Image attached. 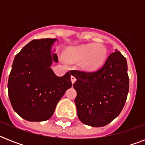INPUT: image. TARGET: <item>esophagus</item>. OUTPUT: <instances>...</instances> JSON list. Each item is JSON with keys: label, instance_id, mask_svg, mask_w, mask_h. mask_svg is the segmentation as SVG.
Segmentation results:
<instances>
[{"label": "esophagus", "instance_id": "obj_1", "mask_svg": "<svg viewBox=\"0 0 145 145\" xmlns=\"http://www.w3.org/2000/svg\"><path fill=\"white\" fill-rule=\"evenodd\" d=\"M71 83H72V84H74L75 81H76V77H74V76H71Z\"/></svg>", "mask_w": 145, "mask_h": 145}]
</instances>
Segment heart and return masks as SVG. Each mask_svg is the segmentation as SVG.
Instances as JSON below:
<instances>
[{
    "mask_svg": "<svg viewBox=\"0 0 145 145\" xmlns=\"http://www.w3.org/2000/svg\"><path fill=\"white\" fill-rule=\"evenodd\" d=\"M107 53V49L103 44L93 43L69 47L65 56L70 61H82V67L85 70L95 71L105 62Z\"/></svg>",
    "mask_w": 145,
    "mask_h": 145,
    "instance_id": "heart-1",
    "label": "heart"
}]
</instances>
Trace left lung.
I'll list each match as a JSON object with an SVG mask.
<instances>
[{"label":"left lung","mask_w":145,"mask_h":145,"mask_svg":"<svg viewBox=\"0 0 145 145\" xmlns=\"http://www.w3.org/2000/svg\"><path fill=\"white\" fill-rule=\"evenodd\" d=\"M115 51L96 71H71L77 79L73 86L77 92V116L86 125L106 126L124 107L129 86L127 62L119 51Z\"/></svg>","instance_id":"8db88e82"}]
</instances>
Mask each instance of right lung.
I'll use <instances>...</instances> for the list:
<instances>
[{"mask_svg": "<svg viewBox=\"0 0 145 145\" xmlns=\"http://www.w3.org/2000/svg\"><path fill=\"white\" fill-rule=\"evenodd\" d=\"M56 39L33 40L15 56L8 80V94L13 110L28 121L52 117L59 101L72 86L71 71L58 77L50 68L58 62L52 51Z\"/></svg>", "mask_w": 145, "mask_h": 145, "instance_id": "1", "label": "right lung"}]
</instances>
